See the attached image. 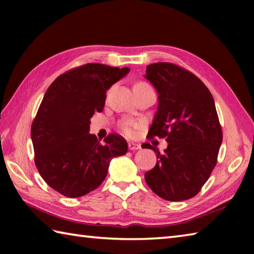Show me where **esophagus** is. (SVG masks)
<instances>
[{"label":"esophagus","mask_w":254,"mask_h":254,"mask_svg":"<svg viewBox=\"0 0 254 254\" xmlns=\"http://www.w3.org/2000/svg\"><path fill=\"white\" fill-rule=\"evenodd\" d=\"M127 146H128V150H131V151H135V150L141 149L140 144H137V143H134V142H130L127 144Z\"/></svg>","instance_id":"esophagus-1"}]
</instances>
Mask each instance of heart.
I'll return each mask as SVG.
<instances>
[{"label": "heart", "instance_id": "b5f03b06", "mask_svg": "<svg viewBox=\"0 0 254 254\" xmlns=\"http://www.w3.org/2000/svg\"><path fill=\"white\" fill-rule=\"evenodd\" d=\"M137 86H150V85H147L145 82H136L134 84V87H137ZM139 127H140V124L133 121H123L121 123V130L123 131L124 134H127V136L134 135L135 131Z\"/></svg>", "mask_w": 254, "mask_h": 254}]
</instances>
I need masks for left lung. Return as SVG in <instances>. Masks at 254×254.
Segmentation results:
<instances>
[{"label":"left lung","instance_id":"1","mask_svg":"<svg viewBox=\"0 0 254 254\" xmlns=\"http://www.w3.org/2000/svg\"><path fill=\"white\" fill-rule=\"evenodd\" d=\"M145 77L159 94L147 139L168 142L163 153L150 143L142 144L156 153V164L145 173V181L164 200L191 199L210 178L222 143L213 96L199 77L173 63L150 64Z\"/></svg>","mask_w":254,"mask_h":254}]
</instances>
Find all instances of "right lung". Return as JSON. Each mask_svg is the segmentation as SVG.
<instances>
[{
  "mask_svg": "<svg viewBox=\"0 0 254 254\" xmlns=\"http://www.w3.org/2000/svg\"><path fill=\"white\" fill-rule=\"evenodd\" d=\"M128 67L87 63L53 81L33 120L34 162L49 186L67 197L95 190L108 174L110 161L127 152L119 134L100 143L90 134V119L102 112L107 90L127 75Z\"/></svg>",
  "mask_w": 254,
  "mask_h": 254,
  "instance_id": "right-lung-1",
  "label": "right lung"
}]
</instances>
